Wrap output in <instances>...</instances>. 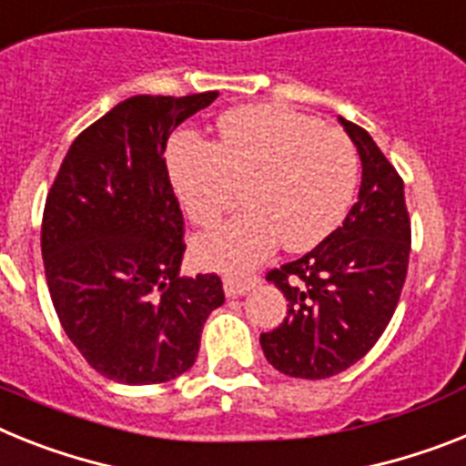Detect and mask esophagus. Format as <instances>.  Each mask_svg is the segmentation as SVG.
I'll return each mask as SVG.
<instances>
[{"label":"esophagus","instance_id":"obj_1","mask_svg":"<svg viewBox=\"0 0 466 466\" xmlns=\"http://www.w3.org/2000/svg\"><path fill=\"white\" fill-rule=\"evenodd\" d=\"M258 281H260V277L258 275H225L222 284H225L227 296L234 299V296H244L246 291H251Z\"/></svg>","mask_w":466,"mask_h":466}]
</instances>
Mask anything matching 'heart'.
I'll use <instances>...</instances> for the list:
<instances>
[{"label":"heart","mask_w":466,"mask_h":466,"mask_svg":"<svg viewBox=\"0 0 466 466\" xmlns=\"http://www.w3.org/2000/svg\"><path fill=\"white\" fill-rule=\"evenodd\" d=\"M218 139L179 135L167 167L189 220L213 227L244 198L248 208L194 244L201 265L244 269L284 241L303 253L322 244L346 218L360 160L350 137L279 104L222 113Z\"/></svg>","instance_id":"1"}]
</instances>
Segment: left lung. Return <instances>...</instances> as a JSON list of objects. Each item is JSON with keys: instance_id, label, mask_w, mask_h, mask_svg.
<instances>
[{"instance_id": "8db88e82", "label": "left lung", "mask_w": 466, "mask_h": 466, "mask_svg": "<svg viewBox=\"0 0 466 466\" xmlns=\"http://www.w3.org/2000/svg\"><path fill=\"white\" fill-rule=\"evenodd\" d=\"M362 185L339 229L293 263L269 269L287 296V318L260 334L268 362L296 379H327L372 350L389 327L408 277L410 215L402 177L370 132L346 118Z\"/></svg>"}]
</instances>
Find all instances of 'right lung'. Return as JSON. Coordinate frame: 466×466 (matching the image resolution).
<instances>
[{
    "label": "right lung",
    "mask_w": 466,
    "mask_h": 466,
    "mask_svg": "<svg viewBox=\"0 0 466 466\" xmlns=\"http://www.w3.org/2000/svg\"><path fill=\"white\" fill-rule=\"evenodd\" d=\"M218 92L139 94L70 144L42 215V258L58 322L101 377L163 384L197 362L222 279L182 277L185 218L167 137Z\"/></svg>",
    "instance_id": "right-lung-1"
}]
</instances>
